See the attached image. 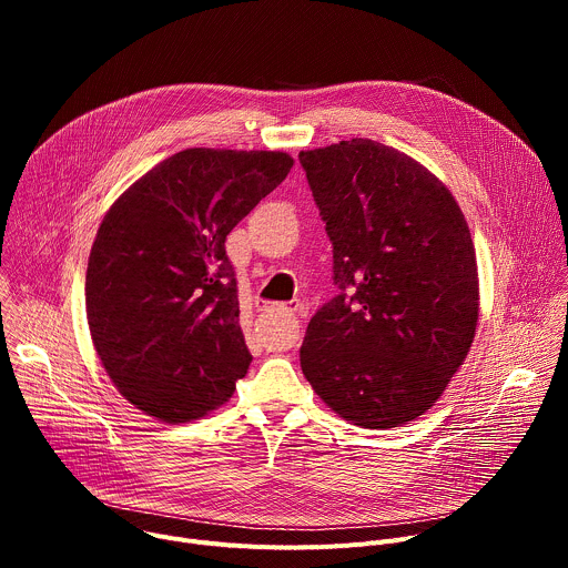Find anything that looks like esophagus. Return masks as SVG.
Returning a JSON list of instances; mask_svg holds the SVG:
<instances>
[{"label": "esophagus", "instance_id": "obj_1", "mask_svg": "<svg viewBox=\"0 0 568 568\" xmlns=\"http://www.w3.org/2000/svg\"><path fill=\"white\" fill-rule=\"evenodd\" d=\"M281 310H283V312H285V314H296V312H298V310H301V303H298V301H292V303H290V305H283V307H281Z\"/></svg>", "mask_w": 568, "mask_h": 568}]
</instances>
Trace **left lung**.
I'll return each mask as SVG.
<instances>
[{"mask_svg": "<svg viewBox=\"0 0 568 568\" xmlns=\"http://www.w3.org/2000/svg\"><path fill=\"white\" fill-rule=\"evenodd\" d=\"M298 161L342 290L307 323L303 375L357 427L407 425L434 407L474 342L465 215L420 161L371 139L301 150Z\"/></svg>", "mask_w": 568, "mask_h": 568, "instance_id": "obj_1", "label": "left lung"}]
</instances>
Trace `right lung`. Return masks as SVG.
<instances>
[{
	"instance_id": "1",
	"label": "right lung",
	"mask_w": 568,
	"mask_h": 568,
	"mask_svg": "<svg viewBox=\"0 0 568 568\" xmlns=\"http://www.w3.org/2000/svg\"><path fill=\"white\" fill-rule=\"evenodd\" d=\"M281 150L189 148L139 178L94 237L85 305L97 355L145 416L222 407L252 355L224 240L290 173Z\"/></svg>"
}]
</instances>
